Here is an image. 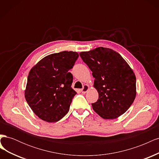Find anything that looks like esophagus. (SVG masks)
Wrapping results in <instances>:
<instances>
[{
  "label": "esophagus",
  "mask_w": 159,
  "mask_h": 159,
  "mask_svg": "<svg viewBox=\"0 0 159 159\" xmlns=\"http://www.w3.org/2000/svg\"><path fill=\"white\" fill-rule=\"evenodd\" d=\"M89 85H87V84H85V85H84L83 88L81 89V92H82L83 93H85L88 92V91L89 90Z\"/></svg>",
  "instance_id": "1"
}]
</instances>
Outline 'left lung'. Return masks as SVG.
<instances>
[{
	"label": "left lung",
	"mask_w": 159,
	"mask_h": 159,
	"mask_svg": "<svg viewBox=\"0 0 159 159\" xmlns=\"http://www.w3.org/2000/svg\"><path fill=\"white\" fill-rule=\"evenodd\" d=\"M92 71L99 93L92 107L101 117L114 119L125 113L136 97V77L118 52L99 47L80 53Z\"/></svg>",
	"instance_id": "left-lung-1"
}]
</instances>
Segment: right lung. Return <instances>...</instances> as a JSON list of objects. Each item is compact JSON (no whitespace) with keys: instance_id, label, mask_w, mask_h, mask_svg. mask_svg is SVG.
I'll return each instance as SVG.
<instances>
[{"instance_id":"right-lung-1","label":"right lung","mask_w":159,"mask_h":159,"mask_svg":"<svg viewBox=\"0 0 159 159\" xmlns=\"http://www.w3.org/2000/svg\"><path fill=\"white\" fill-rule=\"evenodd\" d=\"M79 54L64 51L44 57L30 70L25 96L37 116L57 122L68 113L76 91L71 88L73 68Z\"/></svg>"}]
</instances>
